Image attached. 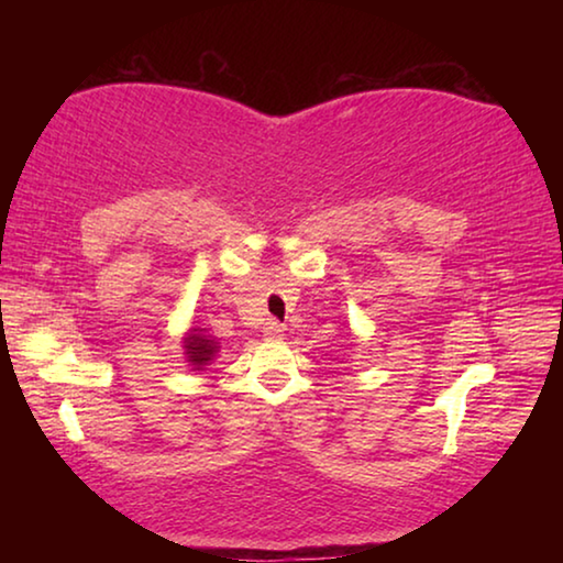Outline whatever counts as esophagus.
<instances>
[{"instance_id": "obj_1", "label": "esophagus", "mask_w": 563, "mask_h": 563, "mask_svg": "<svg viewBox=\"0 0 563 563\" xmlns=\"http://www.w3.org/2000/svg\"><path fill=\"white\" fill-rule=\"evenodd\" d=\"M263 335L268 338V340H283V335H285V328L280 325V322L268 320V322H265V328H263Z\"/></svg>"}]
</instances>
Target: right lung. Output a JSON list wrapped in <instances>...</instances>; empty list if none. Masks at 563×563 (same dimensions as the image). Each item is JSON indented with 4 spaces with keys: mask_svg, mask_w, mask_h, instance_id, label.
I'll use <instances>...</instances> for the list:
<instances>
[{
    "mask_svg": "<svg viewBox=\"0 0 563 563\" xmlns=\"http://www.w3.org/2000/svg\"><path fill=\"white\" fill-rule=\"evenodd\" d=\"M184 347H186V357L190 365H194V369H203V365H208V362L216 357L218 342L211 335H203V330L194 328L186 335Z\"/></svg>",
    "mask_w": 563,
    "mask_h": 563,
    "instance_id": "add662e5",
    "label": "right lung"
}]
</instances>
